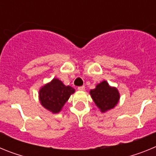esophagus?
Returning <instances> with one entry per match:
<instances>
[{"instance_id": "esophagus-1", "label": "esophagus", "mask_w": 156, "mask_h": 156, "mask_svg": "<svg viewBox=\"0 0 156 156\" xmlns=\"http://www.w3.org/2000/svg\"><path fill=\"white\" fill-rule=\"evenodd\" d=\"M78 90H81V91H83V90H85V87H84V86L78 87Z\"/></svg>"}]
</instances>
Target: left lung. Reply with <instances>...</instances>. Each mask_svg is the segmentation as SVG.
<instances>
[{
  "mask_svg": "<svg viewBox=\"0 0 156 156\" xmlns=\"http://www.w3.org/2000/svg\"><path fill=\"white\" fill-rule=\"evenodd\" d=\"M90 94L101 112L113 108L119 100V93L117 88L110 87L105 80L98 83L94 89L90 90Z\"/></svg>",
  "mask_w": 156,
  "mask_h": 156,
  "instance_id": "left-lung-1",
  "label": "left lung"
}]
</instances>
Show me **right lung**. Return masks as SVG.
<instances>
[{"instance_id":"right-lung-1","label":"right lung","mask_w":156,"mask_h":156,"mask_svg":"<svg viewBox=\"0 0 156 156\" xmlns=\"http://www.w3.org/2000/svg\"><path fill=\"white\" fill-rule=\"evenodd\" d=\"M75 92V89L70 86L64 85L61 80L54 78L50 83L44 85L39 90L41 104L52 113L61 111L65 103L70 95Z\"/></svg>"}]
</instances>
